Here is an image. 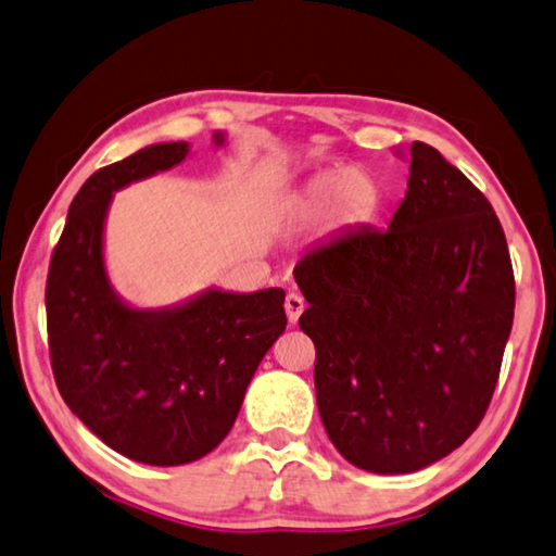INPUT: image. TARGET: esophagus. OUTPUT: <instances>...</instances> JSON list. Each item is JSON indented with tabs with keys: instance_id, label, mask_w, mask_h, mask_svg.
Segmentation results:
<instances>
[{
	"instance_id": "34e87169",
	"label": "esophagus",
	"mask_w": 556,
	"mask_h": 556,
	"mask_svg": "<svg viewBox=\"0 0 556 556\" xmlns=\"http://www.w3.org/2000/svg\"><path fill=\"white\" fill-rule=\"evenodd\" d=\"M305 312V298L300 295V292H290L286 298V314H288V321L290 324H298L300 314Z\"/></svg>"
}]
</instances>
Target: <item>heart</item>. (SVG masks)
<instances>
[{
  "instance_id": "obj_1",
  "label": "heart",
  "mask_w": 556,
  "mask_h": 556,
  "mask_svg": "<svg viewBox=\"0 0 556 556\" xmlns=\"http://www.w3.org/2000/svg\"><path fill=\"white\" fill-rule=\"evenodd\" d=\"M380 205V186L361 166H331L290 198L286 213L292 219H317L329 213L331 225L353 227L368 223Z\"/></svg>"
}]
</instances>
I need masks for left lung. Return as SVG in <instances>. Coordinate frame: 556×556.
I'll list each match as a JSON object with an SVG mask.
<instances>
[{"instance_id":"obj_1","label":"left lung","mask_w":556,"mask_h":556,"mask_svg":"<svg viewBox=\"0 0 556 556\" xmlns=\"http://www.w3.org/2000/svg\"><path fill=\"white\" fill-rule=\"evenodd\" d=\"M408 160L387 229H351L295 266L321 424L375 475L418 472L472 435L516 307L494 207L431 144L414 142Z\"/></svg>"}]
</instances>
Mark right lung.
Listing matches in <instances>:
<instances>
[{
	"mask_svg": "<svg viewBox=\"0 0 556 556\" xmlns=\"http://www.w3.org/2000/svg\"><path fill=\"white\" fill-rule=\"evenodd\" d=\"M227 135H213L223 148ZM191 144L156 142L79 188L52 251L46 309L62 400L115 453L176 467L232 431L247 387L286 331V292L205 288L169 307H135L109 278L103 237L115 191L174 169Z\"/></svg>",
	"mask_w": 556,
	"mask_h": 556,
	"instance_id": "obj_1",
	"label": "right lung"
}]
</instances>
